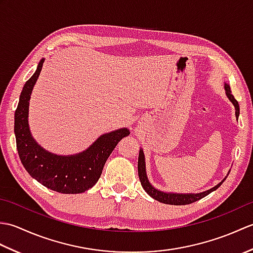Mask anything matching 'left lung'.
I'll return each mask as SVG.
<instances>
[{"instance_id": "8db88e82", "label": "left lung", "mask_w": 253, "mask_h": 253, "mask_svg": "<svg viewBox=\"0 0 253 253\" xmlns=\"http://www.w3.org/2000/svg\"><path fill=\"white\" fill-rule=\"evenodd\" d=\"M225 90H226V94L228 96V99L232 101V103L234 104L235 109H236V117L239 116V104L237 100L234 98V95L232 94V91H230V87L225 84ZM138 175H139V179H140L141 186L146 192L150 197H152L155 200H158L162 203L165 204H171V206H184V204H190L192 202H196L198 200H200L203 197L208 196L209 193H211L212 191L216 190L217 188L222 185V182H219L218 185L215 187H213L212 189L207 190L201 193H195V195H177V193H165L160 190H157L155 188H153L147 178V174H146V164H144V157H143V152L142 150L139 151V158H138Z\"/></svg>"}]
</instances>
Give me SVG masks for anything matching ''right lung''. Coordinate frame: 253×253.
Masks as SVG:
<instances>
[{"instance_id": "right-lung-1", "label": "right lung", "mask_w": 253, "mask_h": 253, "mask_svg": "<svg viewBox=\"0 0 253 253\" xmlns=\"http://www.w3.org/2000/svg\"><path fill=\"white\" fill-rule=\"evenodd\" d=\"M43 62L40 61L36 73L26 82L15 112L14 131L19 159L29 175L49 189L62 193L84 192L96 184L107 158L129 130L124 128L105 133L84 152L71 157L52 154L38 146L29 131L28 107Z\"/></svg>"}]
</instances>
